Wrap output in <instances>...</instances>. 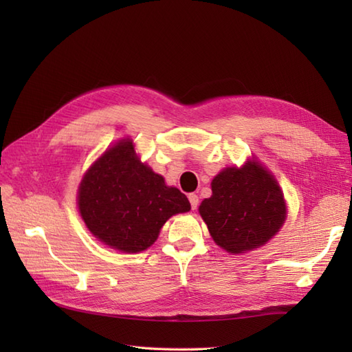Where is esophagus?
Wrapping results in <instances>:
<instances>
[{
    "label": "esophagus",
    "mask_w": 352,
    "mask_h": 352,
    "mask_svg": "<svg viewBox=\"0 0 352 352\" xmlns=\"http://www.w3.org/2000/svg\"><path fill=\"white\" fill-rule=\"evenodd\" d=\"M189 201H190V207H192V210H197L198 203H199V198H198L197 193H190V195H189Z\"/></svg>",
    "instance_id": "esophagus-1"
}]
</instances>
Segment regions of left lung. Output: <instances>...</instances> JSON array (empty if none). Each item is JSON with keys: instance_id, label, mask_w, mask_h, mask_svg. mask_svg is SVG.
I'll return each instance as SVG.
<instances>
[{"instance_id": "obj_1", "label": "left lung", "mask_w": 352, "mask_h": 352, "mask_svg": "<svg viewBox=\"0 0 352 352\" xmlns=\"http://www.w3.org/2000/svg\"><path fill=\"white\" fill-rule=\"evenodd\" d=\"M212 197L199 206L213 241L239 254L265 245L286 219L278 183L256 162L227 168L213 178Z\"/></svg>"}]
</instances>
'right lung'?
I'll list each match as a JSON object with an SVG mask.
<instances>
[{
    "label": "right lung",
    "instance_id": "1",
    "mask_svg": "<svg viewBox=\"0 0 352 352\" xmlns=\"http://www.w3.org/2000/svg\"><path fill=\"white\" fill-rule=\"evenodd\" d=\"M78 208L91 233L111 248L139 252L151 246L172 214L190 210L188 197L140 163L131 140H121L86 172Z\"/></svg>",
    "mask_w": 352,
    "mask_h": 352
}]
</instances>
